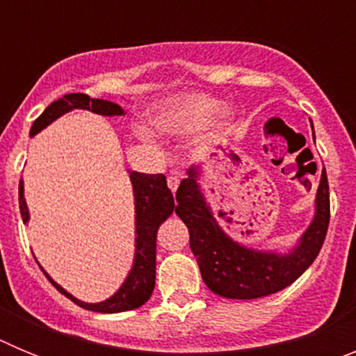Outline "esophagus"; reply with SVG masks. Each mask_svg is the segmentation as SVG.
<instances>
[{
  "instance_id": "34e87169",
  "label": "esophagus",
  "mask_w": 356,
  "mask_h": 356,
  "mask_svg": "<svg viewBox=\"0 0 356 356\" xmlns=\"http://www.w3.org/2000/svg\"><path fill=\"white\" fill-rule=\"evenodd\" d=\"M178 185H180V178H178V176H175V175L168 176V187L171 188L172 193H176V188H178Z\"/></svg>"
}]
</instances>
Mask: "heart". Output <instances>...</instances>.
Instances as JSON below:
<instances>
[{
	"instance_id": "b5f03b06",
	"label": "heart",
	"mask_w": 356,
	"mask_h": 356,
	"mask_svg": "<svg viewBox=\"0 0 356 356\" xmlns=\"http://www.w3.org/2000/svg\"><path fill=\"white\" fill-rule=\"evenodd\" d=\"M219 102L205 94H181L172 99L163 102L156 106L153 122L162 134L168 135H185L200 130L213 118H228V110L221 108L219 113Z\"/></svg>"
}]
</instances>
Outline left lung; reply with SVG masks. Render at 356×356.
Listing matches in <instances>:
<instances>
[{"label": "left lung", "mask_w": 356, "mask_h": 356, "mask_svg": "<svg viewBox=\"0 0 356 356\" xmlns=\"http://www.w3.org/2000/svg\"><path fill=\"white\" fill-rule=\"evenodd\" d=\"M201 168L193 165L176 191V213L187 225L191 250L207 287L229 300H257L289 287L312 266L330 222V187L323 168L316 213L298 244L287 253L254 250L226 234L197 184Z\"/></svg>", "instance_id": "1"}]
</instances>
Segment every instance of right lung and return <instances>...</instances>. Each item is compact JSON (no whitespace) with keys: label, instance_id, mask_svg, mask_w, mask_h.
<instances>
[{"label":"right lung","instance_id":"1","mask_svg":"<svg viewBox=\"0 0 356 356\" xmlns=\"http://www.w3.org/2000/svg\"><path fill=\"white\" fill-rule=\"evenodd\" d=\"M81 108L90 110L94 114L99 115H124V110L118 103L106 102V99H94L87 94H67L53 102L48 108L44 110L42 114L33 121L30 135L33 137L40 130L51 124L55 119L60 115L67 114L71 110ZM130 181L134 187V200H135V257L134 266L128 273L127 280L122 282L121 287L114 296H110L108 300L99 301V303H85L69 294L64 287L56 284L55 280L48 275L46 278L53 284V287L58 292L69 298L72 303L85 310H92V312L102 314H115V312H127L134 310L146 303L151 298V292L155 289V269H156V232L159 226L162 225L172 212H175V197L172 193L168 188V181L163 175H146V172H130ZM19 210L23 222L26 225L30 219L28 212L26 200H24V184L23 180L19 181Z\"/></svg>","mask_w":356,"mask_h":356}]
</instances>
